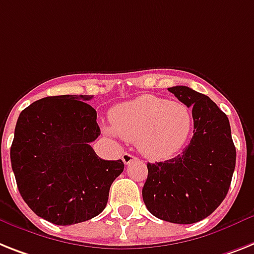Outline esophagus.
Returning a JSON list of instances; mask_svg holds the SVG:
<instances>
[{"label":"esophagus","mask_w":254,"mask_h":254,"mask_svg":"<svg viewBox=\"0 0 254 254\" xmlns=\"http://www.w3.org/2000/svg\"><path fill=\"white\" fill-rule=\"evenodd\" d=\"M122 160H123V162L126 163V165H128V163H131L132 161L137 160V158H136L135 156H132L131 153H123Z\"/></svg>","instance_id":"34e87169"}]
</instances>
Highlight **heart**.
<instances>
[{
	"label": "heart",
	"instance_id": "1",
	"mask_svg": "<svg viewBox=\"0 0 254 254\" xmlns=\"http://www.w3.org/2000/svg\"><path fill=\"white\" fill-rule=\"evenodd\" d=\"M114 133L136 142L150 160H165L179 152L192 129L193 117L187 105L179 101L142 94L117 105L110 113Z\"/></svg>",
	"mask_w": 254,
	"mask_h": 254
}]
</instances>
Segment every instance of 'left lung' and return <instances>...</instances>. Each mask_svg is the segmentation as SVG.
<instances>
[{
  "instance_id": "1",
  "label": "left lung",
  "mask_w": 254,
  "mask_h": 254,
  "mask_svg": "<svg viewBox=\"0 0 254 254\" xmlns=\"http://www.w3.org/2000/svg\"><path fill=\"white\" fill-rule=\"evenodd\" d=\"M167 89L192 108L193 136L177 157L148 163L142 200L154 217L190 225L209 217L225 200L235 170L236 149L227 115L215 102L184 85Z\"/></svg>"
}]
</instances>
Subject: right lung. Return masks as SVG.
Masks as SVG:
<instances>
[{
    "label": "right lung",
    "instance_id": "1",
    "mask_svg": "<svg viewBox=\"0 0 254 254\" xmlns=\"http://www.w3.org/2000/svg\"><path fill=\"white\" fill-rule=\"evenodd\" d=\"M92 96H53L20 113L10 160L20 196L29 209L54 225L68 226L98 215L122 160L105 161L91 142L101 131Z\"/></svg>",
    "mask_w": 254,
    "mask_h": 254
}]
</instances>
